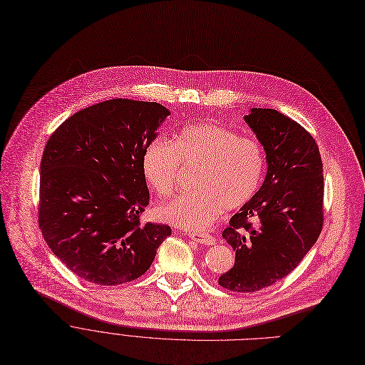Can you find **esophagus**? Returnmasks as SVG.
<instances>
[{
  "label": "esophagus",
  "mask_w": 365,
  "mask_h": 365,
  "mask_svg": "<svg viewBox=\"0 0 365 365\" xmlns=\"http://www.w3.org/2000/svg\"><path fill=\"white\" fill-rule=\"evenodd\" d=\"M194 241H197L198 244H204V245H213L216 244V238L210 234H200V232H192L189 235Z\"/></svg>",
  "instance_id": "esophagus-1"
}]
</instances>
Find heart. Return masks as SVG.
<instances>
[{
	"instance_id": "heart-1",
	"label": "heart",
	"mask_w": 365,
	"mask_h": 365,
	"mask_svg": "<svg viewBox=\"0 0 365 365\" xmlns=\"http://www.w3.org/2000/svg\"><path fill=\"white\" fill-rule=\"evenodd\" d=\"M182 164H200L194 192H182L155 207L158 220L186 231H202L223 208L250 202L264 179V152L252 138L217 124L198 123L182 128L171 143L148 145L142 155L143 178L157 195L170 194Z\"/></svg>"
}]
</instances>
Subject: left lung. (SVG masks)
<instances>
[{
    "instance_id": "8db88e82",
    "label": "left lung",
    "mask_w": 365,
    "mask_h": 365,
    "mask_svg": "<svg viewBox=\"0 0 365 365\" xmlns=\"http://www.w3.org/2000/svg\"><path fill=\"white\" fill-rule=\"evenodd\" d=\"M244 120L263 145L267 171L257 194L222 234L234 248L235 264L219 277V285L252 293L289 275L317 242L324 176L315 139L294 120L262 108Z\"/></svg>"
}]
</instances>
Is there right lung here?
I'll use <instances>...</instances> for the list:
<instances>
[{"label":"right lung","instance_id":"1","mask_svg":"<svg viewBox=\"0 0 365 365\" xmlns=\"http://www.w3.org/2000/svg\"><path fill=\"white\" fill-rule=\"evenodd\" d=\"M170 110L112 99L73 113L41 158L38 222L54 256L80 278L120 285L142 277L167 225L140 223L149 204L142 155Z\"/></svg>","mask_w":365,"mask_h":365}]
</instances>
